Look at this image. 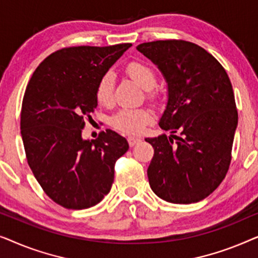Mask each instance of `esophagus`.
<instances>
[{
	"instance_id": "1",
	"label": "esophagus",
	"mask_w": 258,
	"mask_h": 258,
	"mask_svg": "<svg viewBox=\"0 0 258 258\" xmlns=\"http://www.w3.org/2000/svg\"><path fill=\"white\" fill-rule=\"evenodd\" d=\"M140 142H141V139H139V137H135V136L128 137V143H129L130 147L136 146V144H139Z\"/></svg>"
}]
</instances>
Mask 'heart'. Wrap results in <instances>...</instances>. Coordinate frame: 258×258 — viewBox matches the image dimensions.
<instances>
[{"label": "heart", "mask_w": 258, "mask_h": 258, "mask_svg": "<svg viewBox=\"0 0 258 258\" xmlns=\"http://www.w3.org/2000/svg\"><path fill=\"white\" fill-rule=\"evenodd\" d=\"M126 72L134 80L137 81L146 90H151L156 87L157 76L151 67L143 62H132L126 67ZM115 74L108 70L101 76L96 87V98L98 103L103 105L111 104L114 100ZM154 97L153 93H149ZM153 121V111L148 108H124L116 112L110 118V125L128 135H137L146 129V126Z\"/></svg>", "instance_id": "b5f03b06"}]
</instances>
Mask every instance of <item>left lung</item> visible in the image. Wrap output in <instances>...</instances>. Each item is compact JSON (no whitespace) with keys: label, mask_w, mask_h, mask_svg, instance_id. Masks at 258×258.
Wrapping results in <instances>:
<instances>
[{"label":"left lung","mask_w":258,"mask_h":258,"mask_svg":"<svg viewBox=\"0 0 258 258\" xmlns=\"http://www.w3.org/2000/svg\"><path fill=\"white\" fill-rule=\"evenodd\" d=\"M136 49L168 84L158 124L171 135L146 139L155 151L147 171L150 188L167 202H199L221 184L230 165L238 123L230 80L213 55L191 42L154 41Z\"/></svg>","instance_id":"8db88e82"}]
</instances>
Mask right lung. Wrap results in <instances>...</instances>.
I'll return each mask as SVG.
<instances>
[{"label": "right lung", "instance_id": "add662e5", "mask_svg": "<svg viewBox=\"0 0 258 258\" xmlns=\"http://www.w3.org/2000/svg\"><path fill=\"white\" fill-rule=\"evenodd\" d=\"M130 43L63 48L35 70L24 93L21 136L28 164L44 192L67 209L96 206L110 191L116 161L129 149L108 129L83 140L84 119L97 107L101 76Z\"/></svg>", "mask_w": 258, "mask_h": 258}]
</instances>
